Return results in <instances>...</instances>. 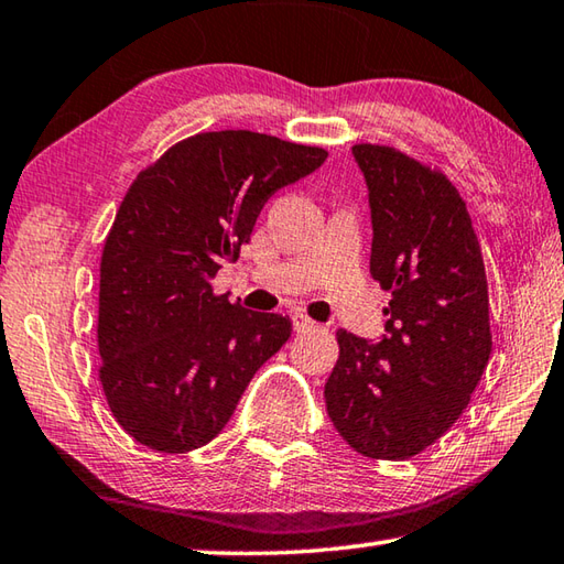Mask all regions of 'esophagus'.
I'll return each mask as SVG.
<instances>
[{
  "label": "esophagus",
  "instance_id": "34e87169",
  "mask_svg": "<svg viewBox=\"0 0 564 564\" xmlns=\"http://www.w3.org/2000/svg\"><path fill=\"white\" fill-rule=\"evenodd\" d=\"M292 324H294L296 334H306V332H312V328H316V322H312V318L304 316V314H294Z\"/></svg>",
  "mask_w": 564,
  "mask_h": 564
}]
</instances>
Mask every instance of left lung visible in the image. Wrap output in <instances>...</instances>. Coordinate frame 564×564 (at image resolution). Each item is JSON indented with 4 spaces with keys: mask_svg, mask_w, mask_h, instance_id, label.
Returning <instances> with one entry per match:
<instances>
[{
    "mask_svg": "<svg viewBox=\"0 0 564 564\" xmlns=\"http://www.w3.org/2000/svg\"><path fill=\"white\" fill-rule=\"evenodd\" d=\"M350 152L368 186L370 274L390 302L378 341L336 334L326 410L356 452L410 459L459 420L491 356L484 258L447 176L392 147Z\"/></svg>",
    "mask_w": 564,
    "mask_h": 564,
    "instance_id": "8db88e82",
    "label": "left lung"
}]
</instances>
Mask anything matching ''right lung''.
<instances>
[{
  "instance_id": "1",
  "label": "right lung",
  "mask_w": 564,
  "mask_h": 564,
  "mask_svg": "<svg viewBox=\"0 0 564 564\" xmlns=\"http://www.w3.org/2000/svg\"><path fill=\"white\" fill-rule=\"evenodd\" d=\"M326 156L260 132H200L127 191L100 262V382L115 420L144 447H204L286 344L290 316L230 304L210 280L238 260L274 191Z\"/></svg>"
}]
</instances>
